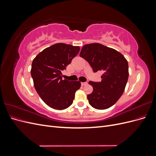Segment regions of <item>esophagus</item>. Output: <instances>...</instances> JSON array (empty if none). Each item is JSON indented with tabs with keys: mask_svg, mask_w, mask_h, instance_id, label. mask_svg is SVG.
I'll list each match as a JSON object with an SVG mask.
<instances>
[{
	"mask_svg": "<svg viewBox=\"0 0 156 156\" xmlns=\"http://www.w3.org/2000/svg\"><path fill=\"white\" fill-rule=\"evenodd\" d=\"M88 84L87 82H82L81 83V85L82 86H84V85H86V84Z\"/></svg>",
	"mask_w": 156,
	"mask_h": 156,
	"instance_id": "34e87169",
	"label": "esophagus"
}]
</instances>
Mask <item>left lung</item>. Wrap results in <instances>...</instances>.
I'll return each mask as SVG.
<instances>
[{
	"label": "left lung",
	"mask_w": 156,
	"mask_h": 156,
	"mask_svg": "<svg viewBox=\"0 0 156 156\" xmlns=\"http://www.w3.org/2000/svg\"><path fill=\"white\" fill-rule=\"evenodd\" d=\"M80 56L87 61L94 72H104L101 82H88L93 87V92L87 95L90 105L100 110L111 107L124 91L129 77L127 60L116 50L97 43L84 45Z\"/></svg>",
	"instance_id": "left-lung-1"
}]
</instances>
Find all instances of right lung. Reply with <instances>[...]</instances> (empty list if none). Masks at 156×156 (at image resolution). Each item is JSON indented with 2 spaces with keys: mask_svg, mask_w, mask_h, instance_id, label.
<instances>
[{
  "mask_svg": "<svg viewBox=\"0 0 156 156\" xmlns=\"http://www.w3.org/2000/svg\"><path fill=\"white\" fill-rule=\"evenodd\" d=\"M79 51V46L56 44L44 49L33 60L30 73L35 89L49 107L63 110L73 103L81 83L62 80V71Z\"/></svg>",
  "mask_w": 156,
  "mask_h": 156,
  "instance_id": "obj_1",
  "label": "right lung"
}]
</instances>
